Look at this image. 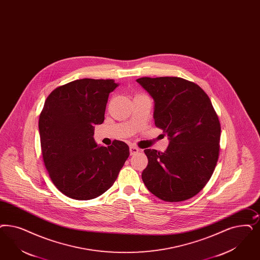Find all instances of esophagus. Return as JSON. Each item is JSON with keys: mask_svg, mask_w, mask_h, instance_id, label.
<instances>
[{"mask_svg": "<svg viewBox=\"0 0 260 260\" xmlns=\"http://www.w3.org/2000/svg\"><path fill=\"white\" fill-rule=\"evenodd\" d=\"M140 152V149L139 148H137V147H135V146H129V152H131V155H135L136 153H138V152Z\"/></svg>", "mask_w": 260, "mask_h": 260, "instance_id": "1", "label": "esophagus"}]
</instances>
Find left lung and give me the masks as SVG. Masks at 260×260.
<instances>
[{
    "mask_svg": "<svg viewBox=\"0 0 260 260\" xmlns=\"http://www.w3.org/2000/svg\"><path fill=\"white\" fill-rule=\"evenodd\" d=\"M154 101V125L169 136L164 152L146 149L144 184L165 202H182L206 186L220 152L221 125L206 92L178 77L137 79Z\"/></svg>",
    "mask_w": 260,
    "mask_h": 260,
    "instance_id": "1",
    "label": "left lung"
}]
</instances>
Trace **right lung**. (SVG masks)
Here are the masks:
<instances>
[{
	"label": "right lung",
	"instance_id": "1",
	"mask_svg": "<svg viewBox=\"0 0 260 260\" xmlns=\"http://www.w3.org/2000/svg\"><path fill=\"white\" fill-rule=\"evenodd\" d=\"M114 80L82 79L60 85L47 97L39 116L43 161L55 187L67 197L87 201L110 188L129 155L128 146L114 140L95 142L94 125L105 120Z\"/></svg>",
	"mask_w": 260,
	"mask_h": 260
}]
</instances>
